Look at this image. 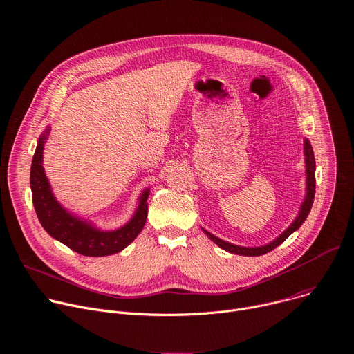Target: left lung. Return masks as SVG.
I'll return each mask as SVG.
<instances>
[{
	"label": "left lung",
	"mask_w": 354,
	"mask_h": 354,
	"mask_svg": "<svg viewBox=\"0 0 354 354\" xmlns=\"http://www.w3.org/2000/svg\"><path fill=\"white\" fill-rule=\"evenodd\" d=\"M303 152H304V165H306V195H304V199L301 202V206L299 209V214L295 218V221L289 225L288 229H285V232H281L279 236L263 245V246H254V248H246V246H239V245H233V243H229L226 241H222L219 239L218 236H215V234H212L210 232H207L206 229H203V232L206 233V236L212 241L215 242L219 248H222L223 250L229 252V253H234V254H242V256H261V254H265L270 250H273L274 248H277L280 243H283L290 234L297 230L303 222L306 221V218H308L309 212L312 209V205H313V199H315V187H316V178H315V174H316V162H315V155H313V148L310 145V140L308 138H304L303 140Z\"/></svg>",
	"instance_id": "left-lung-1"
}]
</instances>
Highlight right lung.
I'll list each match as a JSON object with an SVG mask.
<instances>
[{
	"label": "right lung",
	"instance_id": "add662e5",
	"mask_svg": "<svg viewBox=\"0 0 354 354\" xmlns=\"http://www.w3.org/2000/svg\"><path fill=\"white\" fill-rule=\"evenodd\" d=\"M51 127H46L38 138L30 175L32 202L39 223L51 238L84 256L101 257L124 250L145 226L149 187L140 194L133 216L124 226L115 230H102L89 221L71 214L54 196L50 180L42 167L44 145L48 139Z\"/></svg>",
	"mask_w": 354,
	"mask_h": 354
}]
</instances>
